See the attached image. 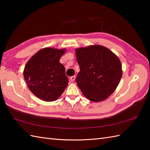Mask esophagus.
Instances as JSON below:
<instances>
[{"mask_svg":"<svg viewBox=\"0 0 150 150\" xmlns=\"http://www.w3.org/2000/svg\"><path fill=\"white\" fill-rule=\"evenodd\" d=\"M70 81H71V82H73V81H75V76L74 75V76H72V77H70Z\"/></svg>","mask_w":150,"mask_h":150,"instance_id":"esophagus-1","label":"esophagus"}]
</instances>
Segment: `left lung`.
I'll use <instances>...</instances> for the list:
<instances>
[{
  "mask_svg": "<svg viewBox=\"0 0 150 150\" xmlns=\"http://www.w3.org/2000/svg\"><path fill=\"white\" fill-rule=\"evenodd\" d=\"M80 66L76 82L88 99L101 102L112 94L122 77L121 62L107 47L91 45L75 49Z\"/></svg>",
  "mask_w": 150,
  "mask_h": 150,
  "instance_id": "left-lung-1",
  "label": "left lung"
}]
</instances>
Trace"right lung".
<instances>
[{
  "mask_svg": "<svg viewBox=\"0 0 150 150\" xmlns=\"http://www.w3.org/2000/svg\"><path fill=\"white\" fill-rule=\"evenodd\" d=\"M66 49L45 47L28 60L24 69V77L30 90L40 99L57 100L68 84L65 68L59 60Z\"/></svg>",
  "mask_w": 150,
  "mask_h": 150,
  "instance_id": "obj_1",
  "label": "right lung"
}]
</instances>
